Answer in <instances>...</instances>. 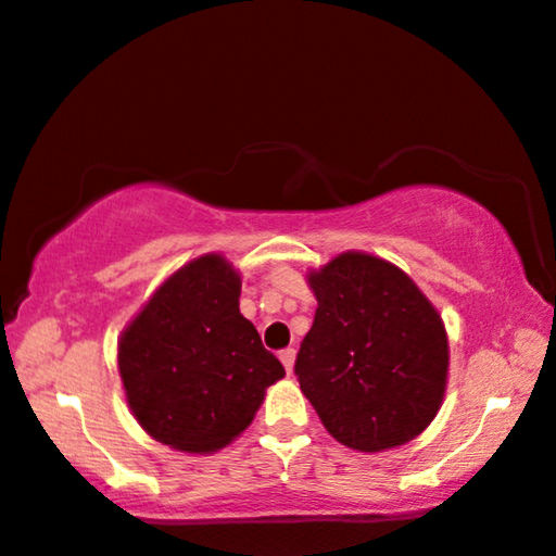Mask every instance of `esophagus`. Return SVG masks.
<instances>
[{
    "mask_svg": "<svg viewBox=\"0 0 556 556\" xmlns=\"http://www.w3.org/2000/svg\"><path fill=\"white\" fill-rule=\"evenodd\" d=\"M294 348H287V350H281L279 353V359H281V365H285V370L287 372H292V365H294Z\"/></svg>",
    "mask_w": 556,
    "mask_h": 556,
    "instance_id": "34e87169",
    "label": "esophagus"
}]
</instances>
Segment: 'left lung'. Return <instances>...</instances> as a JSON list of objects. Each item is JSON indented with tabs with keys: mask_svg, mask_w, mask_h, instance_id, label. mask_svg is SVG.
<instances>
[{
	"mask_svg": "<svg viewBox=\"0 0 556 556\" xmlns=\"http://www.w3.org/2000/svg\"><path fill=\"white\" fill-rule=\"evenodd\" d=\"M315 323L294 375L342 445L375 453L416 438L441 408L448 340L408 275L348 252L312 271Z\"/></svg>",
	"mask_w": 556,
	"mask_h": 556,
	"instance_id": "1",
	"label": "left lung"
}]
</instances>
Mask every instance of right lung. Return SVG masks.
I'll return each mask as SVG.
<instances>
[{"label": "right lung", "mask_w": 556, "mask_h": 556, "mask_svg": "<svg viewBox=\"0 0 556 556\" xmlns=\"http://www.w3.org/2000/svg\"><path fill=\"white\" fill-rule=\"evenodd\" d=\"M241 279L224 256L178 269L123 332L121 378L138 424L178 451L224 448L285 375L239 312Z\"/></svg>", "instance_id": "1"}]
</instances>
